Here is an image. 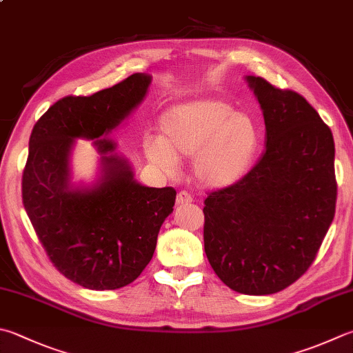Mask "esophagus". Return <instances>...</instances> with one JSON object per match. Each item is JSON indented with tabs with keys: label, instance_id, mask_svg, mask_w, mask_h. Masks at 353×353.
<instances>
[{
	"label": "esophagus",
	"instance_id": "esophagus-1",
	"mask_svg": "<svg viewBox=\"0 0 353 353\" xmlns=\"http://www.w3.org/2000/svg\"><path fill=\"white\" fill-rule=\"evenodd\" d=\"M192 201H194V198H192V195L189 194V192L181 190L176 195V205H184V204H189Z\"/></svg>",
	"mask_w": 353,
	"mask_h": 353
}]
</instances>
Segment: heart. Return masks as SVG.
Instances as JSON below:
<instances>
[{"label": "heart", "mask_w": 353, "mask_h": 353, "mask_svg": "<svg viewBox=\"0 0 353 353\" xmlns=\"http://www.w3.org/2000/svg\"><path fill=\"white\" fill-rule=\"evenodd\" d=\"M163 137L145 139L150 161L174 172L179 158L195 157L194 172L205 188H225L249 170L256 152L254 121L221 99H196L170 109L161 121Z\"/></svg>", "instance_id": "obj_1"}]
</instances>
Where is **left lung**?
Listing matches in <instances>:
<instances>
[{
  "label": "left lung",
  "mask_w": 353,
  "mask_h": 353,
  "mask_svg": "<svg viewBox=\"0 0 353 353\" xmlns=\"http://www.w3.org/2000/svg\"><path fill=\"white\" fill-rule=\"evenodd\" d=\"M248 83L263 109L265 149L236 183L204 199V250L232 290L276 294L310 268L335 215V144L294 90Z\"/></svg>",
  "instance_id": "obj_1"
}]
</instances>
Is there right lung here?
<instances>
[{
  "label": "right lung",
  "mask_w": 353,
  "mask_h": 353,
  "mask_svg": "<svg viewBox=\"0 0 353 353\" xmlns=\"http://www.w3.org/2000/svg\"><path fill=\"white\" fill-rule=\"evenodd\" d=\"M152 78L134 73L90 97H64L33 125L23 172V204L52 264L92 290L135 281L154 256L158 232L174 210V188H145L110 139H98L143 101ZM75 137L97 139L103 176L72 188L68 155Z\"/></svg>",
  "instance_id": "obj_1"
}]
</instances>
